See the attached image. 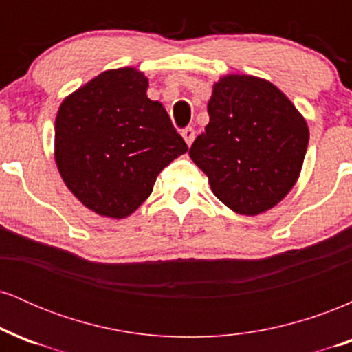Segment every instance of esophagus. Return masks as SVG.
Masks as SVG:
<instances>
[{"instance_id":"esophagus-1","label":"esophagus","mask_w":352,"mask_h":352,"mask_svg":"<svg viewBox=\"0 0 352 352\" xmlns=\"http://www.w3.org/2000/svg\"><path fill=\"white\" fill-rule=\"evenodd\" d=\"M182 137H184L187 145H192L193 140H195V131H193L192 127H185L184 131H182Z\"/></svg>"}]
</instances>
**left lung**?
Segmentation results:
<instances>
[{"label": "left lung", "instance_id": "obj_1", "mask_svg": "<svg viewBox=\"0 0 352 352\" xmlns=\"http://www.w3.org/2000/svg\"><path fill=\"white\" fill-rule=\"evenodd\" d=\"M208 116L188 155L217 199L241 215L280 204L300 177L309 140L292 100L270 80L228 74L213 84Z\"/></svg>", "mask_w": 352, "mask_h": 352}]
</instances>
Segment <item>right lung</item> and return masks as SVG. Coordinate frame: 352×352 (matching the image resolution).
I'll use <instances>...</instances> for the list:
<instances>
[{"mask_svg": "<svg viewBox=\"0 0 352 352\" xmlns=\"http://www.w3.org/2000/svg\"><path fill=\"white\" fill-rule=\"evenodd\" d=\"M147 87L135 67L104 71L67 96L56 116L60 177L84 207L102 217L134 213L157 175L188 151Z\"/></svg>", "mask_w": 352, "mask_h": 352, "instance_id": "right-lung-1", "label": "right lung"}]
</instances>
